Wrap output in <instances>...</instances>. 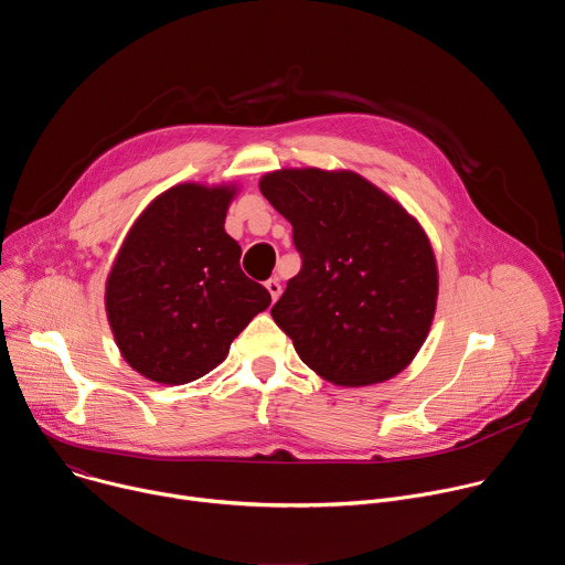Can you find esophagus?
Here are the masks:
<instances>
[{"instance_id":"obj_1","label":"esophagus","mask_w":565,"mask_h":565,"mask_svg":"<svg viewBox=\"0 0 565 565\" xmlns=\"http://www.w3.org/2000/svg\"><path fill=\"white\" fill-rule=\"evenodd\" d=\"M266 288H268L273 301H277L279 295H281V284H279V279H268V281H266Z\"/></svg>"}]
</instances>
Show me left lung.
Here are the masks:
<instances>
[{
    "label": "left lung",
    "instance_id": "8db88e82",
    "mask_svg": "<svg viewBox=\"0 0 565 565\" xmlns=\"http://www.w3.org/2000/svg\"><path fill=\"white\" fill-rule=\"evenodd\" d=\"M259 188L290 221L301 257L270 310L301 362L342 386L399 373L429 333L438 295L416 218L353 172L281 170Z\"/></svg>",
    "mask_w": 565,
    "mask_h": 565
}]
</instances>
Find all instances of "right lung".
<instances>
[{
    "instance_id": "add662e5",
    "label": "right lung",
    "mask_w": 565,
    "mask_h": 565,
    "mask_svg": "<svg viewBox=\"0 0 565 565\" xmlns=\"http://www.w3.org/2000/svg\"><path fill=\"white\" fill-rule=\"evenodd\" d=\"M234 190L183 183L134 223L107 279V315L122 358L160 384L192 382L266 310L270 292L238 266L225 234Z\"/></svg>"
}]
</instances>
